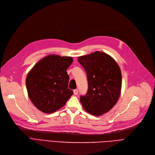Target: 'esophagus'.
<instances>
[{"label":"esophagus","mask_w":155,"mask_h":155,"mask_svg":"<svg viewBox=\"0 0 155 155\" xmlns=\"http://www.w3.org/2000/svg\"><path fill=\"white\" fill-rule=\"evenodd\" d=\"M73 93H74V95H77V94H78V91L77 90V89H74V90H73Z\"/></svg>","instance_id":"1"}]
</instances>
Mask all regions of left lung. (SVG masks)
Masks as SVG:
<instances>
[{"instance_id": "obj_1", "label": "left lung", "mask_w": 155, "mask_h": 155, "mask_svg": "<svg viewBox=\"0 0 155 155\" xmlns=\"http://www.w3.org/2000/svg\"><path fill=\"white\" fill-rule=\"evenodd\" d=\"M78 61L87 74L88 89L80 101L85 110L94 116L108 112L117 102L121 91L122 74L109 54L96 51L79 57Z\"/></svg>"}]
</instances>
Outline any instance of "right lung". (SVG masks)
Masks as SVG:
<instances>
[{
	"mask_svg": "<svg viewBox=\"0 0 155 155\" xmlns=\"http://www.w3.org/2000/svg\"><path fill=\"white\" fill-rule=\"evenodd\" d=\"M73 61L70 57L50 54L38 62L28 74V96L40 111L55 112L73 94L68 88L69 77L66 71Z\"/></svg>",
	"mask_w": 155,
	"mask_h": 155,
	"instance_id": "right-lung-1",
	"label": "right lung"
}]
</instances>
